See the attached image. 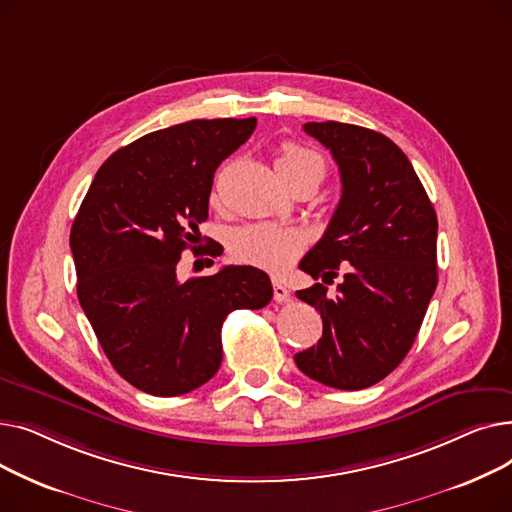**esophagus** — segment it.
<instances>
[{"mask_svg":"<svg viewBox=\"0 0 512 512\" xmlns=\"http://www.w3.org/2000/svg\"><path fill=\"white\" fill-rule=\"evenodd\" d=\"M288 299H290L288 288H286L282 282L274 280V301H276V303H286Z\"/></svg>","mask_w":512,"mask_h":512,"instance_id":"34e87169","label":"esophagus"}]
</instances>
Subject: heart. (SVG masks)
Listing matches in <instances>:
<instances>
[{
    "label": "heart",
    "instance_id": "1",
    "mask_svg": "<svg viewBox=\"0 0 512 512\" xmlns=\"http://www.w3.org/2000/svg\"><path fill=\"white\" fill-rule=\"evenodd\" d=\"M276 170L282 180L301 174H313L317 182L324 178V161L311 149L297 143H284L276 157ZM307 238L297 228L276 224H249L236 228L228 240V253L234 261L255 265L259 270L282 274L297 261Z\"/></svg>",
    "mask_w": 512,
    "mask_h": 512
}]
</instances>
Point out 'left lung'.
<instances>
[{"mask_svg":"<svg viewBox=\"0 0 512 512\" xmlns=\"http://www.w3.org/2000/svg\"><path fill=\"white\" fill-rule=\"evenodd\" d=\"M303 130L330 149L342 197L317 245L299 263L324 284L297 290L324 319L317 346L294 355L311 380L363 390L384 380L421 328L438 284V218L409 157L384 134L342 122ZM345 280L330 298L326 283Z\"/></svg>","mask_w":512,"mask_h":512,"instance_id":"obj_1","label":"left lung"}]
</instances>
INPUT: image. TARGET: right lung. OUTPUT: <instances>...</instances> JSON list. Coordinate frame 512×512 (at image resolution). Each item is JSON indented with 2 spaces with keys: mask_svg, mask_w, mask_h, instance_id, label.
Returning a JSON list of instances; mask_svg holds the SVG:
<instances>
[{
  "mask_svg": "<svg viewBox=\"0 0 512 512\" xmlns=\"http://www.w3.org/2000/svg\"><path fill=\"white\" fill-rule=\"evenodd\" d=\"M255 126L218 118L149 132L105 159L80 203L70 230L80 307L114 369L147 394L180 396L209 382L226 315L274 297L270 276L251 265L176 276L182 251H197L215 170Z\"/></svg>",
  "mask_w": 512,
  "mask_h": 512,
  "instance_id": "add662e5",
  "label": "right lung"
}]
</instances>
